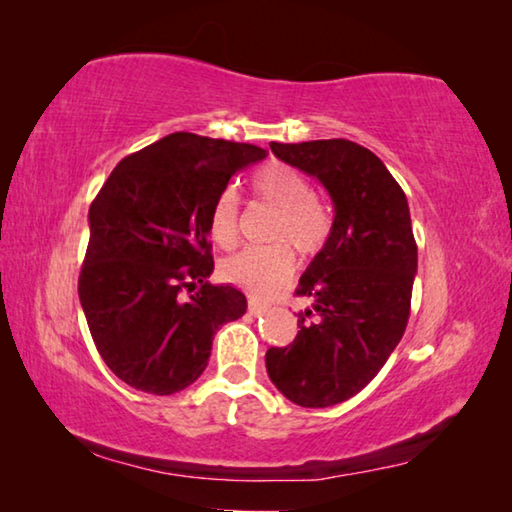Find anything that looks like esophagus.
I'll return each instance as SVG.
<instances>
[{"instance_id": "34e87169", "label": "esophagus", "mask_w": 512, "mask_h": 512, "mask_svg": "<svg viewBox=\"0 0 512 512\" xmlns=\"http://www.w3.org/2000/svg\"><path fill=\"white\" fill-rule=\"evenodd\" d=\"M264 311H266V307L259 305V302H255V300L248 302V314H250V316H262Z\"/></svg>"}]
</instances>
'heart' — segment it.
<instances>
[{"instance_id": "obj_1", "label": "heart", "mask_w": 512, "mask_h": 512, "mask_svg": "<svg viewBox=\"0 0 512 512\" xmlns=\"http://www.w3.org/2000/svg\"><path fill=\"white\" fill-rule=\"evenodd\" d=\"M259 201L275 207V219L268 228V241L282 244L248 248L225 259L221 275L225 282L248 291L255 298H271L287 287L296 259L289 243L302 257H314L325 248L332 235V214L314 196L309 178L289 164L273 162L259 169L253 178ZM239 198L235 189H223L210 210V235L221 248H232L239 241Z\"/></svg>"}]
</instances>
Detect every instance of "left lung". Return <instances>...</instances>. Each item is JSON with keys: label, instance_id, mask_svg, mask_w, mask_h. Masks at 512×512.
<instances>
[{"label": "left lung", "instance_id": "obj_1", "mask_svg": "<svg viewBox=\"0 0 512 512\" xmlns=\"http://www.w3.org/2000/svg\"><path fill=\"white\" fill-rule=\"evenodd\" d=\"M282 162L320 180L334 203L325 248L300 277V332L266 352L268 377L287 400L325 409L375 379L402 341L418 273L409 203L375 153L350 140L273 142Z\"/></svg>", "mask_w": 512, "mask_h": 512}]
</instances>
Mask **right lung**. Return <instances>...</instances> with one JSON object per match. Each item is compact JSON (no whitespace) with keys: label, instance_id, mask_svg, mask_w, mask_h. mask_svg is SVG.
Wrapping results in <instances>:
<instances>
[{"label":"right lung","instance_id":"obj_1","mask_svg":"<svg viewBox=\"0 0 512 512\" xmlns=\"http://www.w3.org/2000/svg\"><path fill=\"white\" fill-rule=\"evenodd\" d=\"M266 158L253 144L171 133L126 155L90 205L79 298L94 345L137 391L173 395L203 375L246 296L207 282L210 210L230 178ZM196 288L185 299L182 291Z\"/></svg>","mask_w":512,"mask_h":512}]
</instances>
